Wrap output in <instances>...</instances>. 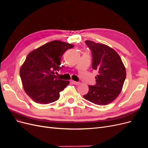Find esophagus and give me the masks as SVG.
<instances>
[{
  "instance_id": "esophagus-1",
  "label": "esophagus",
  "mask_w": 148,
  "mask_h": 148,
  "mask_svg": "<svg viewBox=\"0 0 148 148\" xmlns=\"http://www.w3.org/2000/svg\"><path fill=\"white\" fill-rule=\"evenodd\" d=\"M71 82L73 84H75V85H78L79 84V82H75V81H73V80H71Z\"/></svg>"
}]
</instances>
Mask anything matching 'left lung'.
I'll return each instance as SVG.
<instances>
[{"mask_svg":"<svg viewBox=\"0 0 148 148\" xmlns=\"http://www.w3.org/2000/svg\"><path fill=\"white\" fill-rule=\"evenodd\" d=\"M92 56V68L97 75L96 84L89 85L85 99L100 106L109 104L118 97L126 78V70L115 50L103 44L85 41Z\"/></svg>","mask_w":148,"mask_h":148,"instance_id":"8db88e82","label":"left lung"}]
</instances>
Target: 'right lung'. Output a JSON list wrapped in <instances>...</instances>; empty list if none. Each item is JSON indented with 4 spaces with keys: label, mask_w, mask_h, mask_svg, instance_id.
<instances>
[{
    "label": "right lung",
    "mask_w": 148,
    "mask_h": 148,
    "mask_svg": "<svg viewBox=\"0 0 148 148\" xmlns=\"http://www.w3.org/2000/svg\"><path fill=\"white\" fill-rule=\"evenodd\" d=\"M73 47L56 40L28 53L20 75L25 92L35 102L47 104L59 99V92L70 82L58 78L55 73L62 69L60 60L64 53Z\"/></svg>",
    "instance_id": "add662e5"
}]
</instances>
